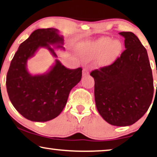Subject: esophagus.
<instances>
[{
  "label": "esophagus",
  "mask_w": 157,
  "mask_h": 157,
  "mask_svg": "<svg viewBox=\"0 0 157 157\" xmlns=\"http://www.w3.org/2000/svg\"><path fill=\"white\" fill-rule=\"evenodd\" d=\"M90 74V72H89V70H88L87 69H83V70H82V76L83 77H85V76H87V75H88Z\"/></svg>",
  "instance_id": "1"
}]
</instances>
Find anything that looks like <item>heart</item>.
<instances>
[{
    "instance_id": "b5f03b06",
    "label": "heart",
    "mask_w": 157,
    "mask_h": 157,
    "mask_svg": "<svg viewBox=\"0 0 157 157\" xmlns=\"http://www.w3.org/2000/svg\"><path fill=\"white\" fill-rule=\"evenodd\" d=\"M123 48L120 40L101 37L98 40L80 45L79 52L83 59L90 60L98 57V63L100 66H107L113 63L120 56Z\"/></svg>"
}]
</instances>
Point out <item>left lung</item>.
Listing matches in <instances>:
<instances>
[{"label":"left lung","mask_w":157,"mask_h":157,"mask_svg":"<svg viewBox=\"0 0 157 157\" xmlns=\"http://www.w3.org/2000/svg\"><path fill=\"white\" fill-rule=\"evenodd\" d=\"M125 50L112 65L90 73L94 79L97 109L106 122L118 127L133 124L144 116L154 94L152 71L146 48L132 32Z\"/></svg>","instance_id":"8db88e82"}]
</instances>
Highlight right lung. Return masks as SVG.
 <instances>
[{"label":"right lung","instance_id":"obj_1","mask_svg":"<svg viewBox=\"0 0 157 157\" xmlns=\"http://www.w3.org/2000/svg\"><path fill=\"white\" fill-rule=\"evenodd\" d=\"M64 37L56 28L35 30L20 45L10 63L6 88L15 109L28 120L47 122L57 117L66 105L70 92L82 78V68L70 70L56 59L43 74L31 75L28 60L40 48L57 57L55 49L65 50Z\"/></svg>","mask_w":157,"mask_h":157}]
</instances>
